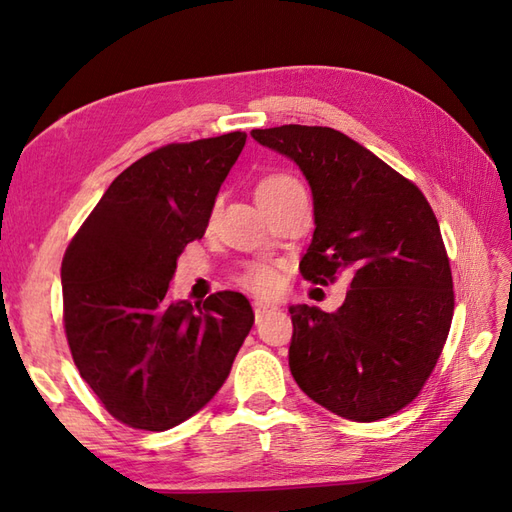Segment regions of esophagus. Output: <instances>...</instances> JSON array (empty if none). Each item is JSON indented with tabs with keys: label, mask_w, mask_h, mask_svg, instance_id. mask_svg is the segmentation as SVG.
Returning a JSON list of instances; mask_svg holds the SVG:
<instances>
[{
	"label": "esophagus",
	"mask_w": 512,
	"mask_h": 512,
	"mask_svg": "<svg viewBox=\"0 0 512 512\" xmlns=\"http://www.w3.org/2000/svg\"><path fill=\"white\" fill-rule=\"evenodd\" d=\"M253 310H255V317L259 319V317H264L266 312L275 310V306H270V303H264V301H255V303H253Z\"/></svg>",
	"instance_id": "obj_1"
}]
</instances>
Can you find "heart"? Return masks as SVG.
<instances>
[{
  "label": "heart",
  "instance_id": "1",
  "mask_svg": "<svg viewBox=\"0 0 512 512\" xmlns=\"http://www.w3.org/2000/svg\"><path fill=\"white\" fill-rule=\"evenodd\" d=\"M292 187H299V184L288 178V176H270L257 187V195H266V193H277V191H286ZM242 284L255 292V295H273V292L279 288V275L273 266L268 264H253L244 270L242 275Z\"/></svg>",
  "mask_w": 512,
  "mask_h": 512
}]
</instances>
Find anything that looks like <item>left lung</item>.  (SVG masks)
<instances>
[{"label":"left lung","mask_w":512,"mask_h":512,"mask_svg":"<svg viewBox=\"0 0 512 512\" xmlns=\"http://www.w3.org/2000/svg\"><path fill=\"white\" fill-rule=\"evenodd\" d=\"M306 176L314 235L301 275L352 277L343 306H290L288 363L303 394L336 416L374 422L418 396L453 319V279L440 226L416 184L330 127L250 132Z\"/></svg>","instance_id":"left-lung-1"}]
</instances>
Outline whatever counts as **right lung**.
<instances>
[{"mask_svg": "<svg viewBox=\"0 0 512 512\" xmlns=\"http://www.w3.org/2000/svg\"><path fill=\"white\" fill-rule=\"evenodd\" d=\"M246 132L167 145L118 176L61 264L74 365L103 407L134 429L167 431L209 405L255 314L242 292L169 297L178 257L209 226Z\"/></svg>", "mask_w": 512, "mask_h": 512, "instance_id": "obj_1", "label": "right lung"}]
</instances>
